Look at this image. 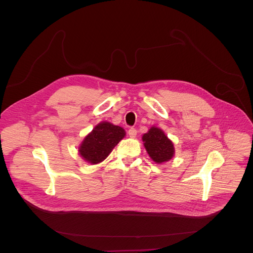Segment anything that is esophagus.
Wrapping results in <instances>:
<instances>
[{
  "label": "esophagus",
  "instance_id": "esophagus-1",
  "mask_svg": "<svg viewBox=\"0 0 253 253\" xmlns=\"http://www.w3.org/2000/svg\"><path fill=\"white\" fill-rule=\"evenodd\" d=\"M127 133H128V135H129L130 138H135L136 135H137V130H136L135 128H130Z\"/></svg>",
  "mask_w": 253,
  "mask_h": 253
}]
</instances>
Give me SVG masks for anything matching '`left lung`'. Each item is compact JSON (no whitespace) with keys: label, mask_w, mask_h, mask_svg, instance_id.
Here are the masks:
<instances>
[{"label":"left lung","mask_w":253,"mask_h":253,"mask_svg":"<svg viewBox=\"0 0 253 253\" xmlns=\"http://www.w3.org/2000/svg\"><path fill=\"white\" fill-rule=\"evenodd\" d=\"M142 141L149 157L156 164L166 163L174 156L175 149L173 142L160 127L151 126L142 135Z\"/></svg>","instance_id":"1"}]
</instances>
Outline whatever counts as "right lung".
Instances as JSON below:
<instances>
[{"mask_svg": "<svg viewBox=\"0 0 253 253\" xmlns=\"http://www.w3.org/2000/svg\"><path fill=\"white\" fill-rule=\"evenodd\" d=\"M126 136V130L107 121L101 122L83 139L78 152L90 165L103 162L109 154Z\"/></svg>", "mask_w": 253, "mask_h": 253, "instance_id": "add662e5", "label": "right lung"}]
</instances>
